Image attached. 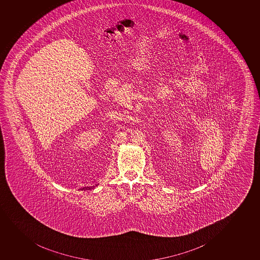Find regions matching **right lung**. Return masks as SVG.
I'll use <instances>...</instances> for the list:
<instances>
[{"mask_svg": "<svg viewBox=\"0 0 260 260\" xmlns=\"http://www.w3.org/2000/svg\"><path fill=\"white\" fill-rule=\"evenodd\" d=\"M93 188V187H83L82 190H90V189Z\"/></svg>", "mask_w": 260, "mask_h": 260, "instance_id": "1", "label": "right lung"}]
</instances>
